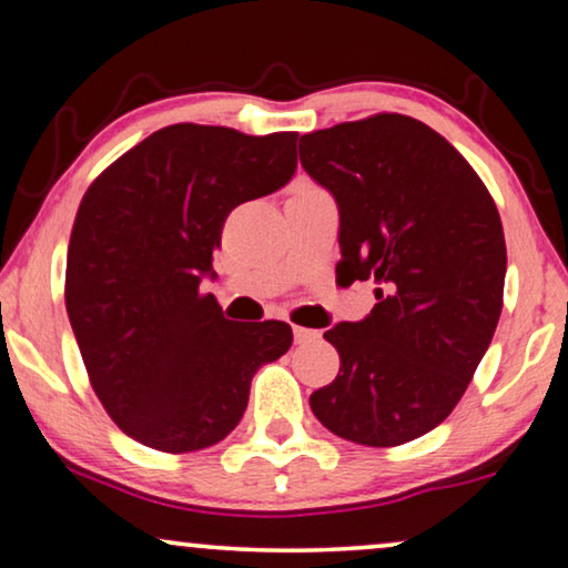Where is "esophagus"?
Returning <instances> with one entry per match:
<instances>
[{
  "label": "esophagus",
  "instance_id": "esophagus-1",
  "mask_svg": "<svg viewBox=\"0 0 568 568\" xmlns=\"http://www.w3.org/2000/svg\"><path fill=\"white\" fill-rule=\"evenodd\" d=\"M321 338V333L313 328H302V325H294V344H313V341Z\"/></svg>",
  "mask_w": 568,
  "mask_h": 568
}]
</instances>
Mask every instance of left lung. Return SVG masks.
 <instances>
[{
  "label": "left lung",
  "instance_id": "8db88e82",
  "mask_svg": "<svg viewBox=\"0 0 568 568\" xmlns=\"http://www.w3.org/2000/svg\"><path fill=\"white\" fill-rule=\"evenodd\" d=\"M307 175L338 204L344 282L375 278L377 305L325 331L341 369L310 395L325 429L395 447L453 414L501 315L507 245L468 160L400 113L300 139Z\"/></svg>",
  "mask_w": 568,
  "mask_h": 568
}]
</instances>
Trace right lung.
Here are the masks:
<instances>
[{
  "instance_id": "right-lung-1",
  "label": "right lung",
  "mask_w": 568,
  "mask_h": 568,
  "mask_svg": "<svg viewBox=\"0 0 568 568\" xmlns=\"http://www.w3.org/2000/svg\"><path fill=\"white\" fill-rule=\"evenodd\" d=\"M297 136L173 123L84 193L67 315L92 390L131 439L173 455L216 445L243 418L258 367L290 352V325L227 321L199 284L232 209L290 183Z\"/></svg>"
}]
</instances>
